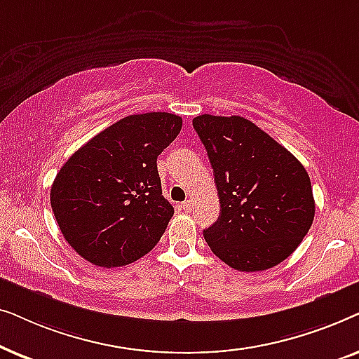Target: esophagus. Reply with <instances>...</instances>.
I'll list each match as a JSON object with an SVG mask.
<instances>
[{
	"instance_id": "obj_1",
	"label": "esophagus",
	"mask_w": 359,
	"mask_h": 359,
	"mask_svg": "<svg viewBox=\"0 0 359 359\" xmlns=\"http://www.w3.org/2000/svg\"><path fill=\"white\" fill-rule=\"evenodd\" d=\"M181 208H183L186 212H188V210H191V208H193V201L191 199H188V201H184L183 204H181Z\"/></svg>"
}]
</instances>
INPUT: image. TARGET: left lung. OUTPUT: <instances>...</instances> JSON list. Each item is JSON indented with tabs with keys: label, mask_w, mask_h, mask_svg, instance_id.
Here are the masks:
<instances>
[{
	"label": "left lung",
	"mask_w": 359,
	"mask_h": 359,
	"mask_svg": "<svg viewBox=\"0 0 359 359\" xmlns=\"http://www.w3.org/2000/svg\"><path fill=\"white\" fill-rule=\"evenodd\" d=\"M217 186L220 214L204 238L230 268L264 271L299 247L316 215L306 168L252 121L203 114L193 119Z\"/></svg>",
	"instance_id": "left-lung-1"
}]
</instances>
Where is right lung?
Here are the masks:
<instances>
[{
  "mask_svg": "<svg viewBox=\"0 0 359 359\" xmlns=\"http://www.w3.org/2000/svg\"><path fill=\"white\" fill-rule=\"evenodd\" d=\"M170 112L127 116L65 161L50 189L63 238L96 266L134 263L160 242L173 217L156 158L178 137Z\"/></svg>",
  "mask_w": 359,
  "mask_h": 359,
  "instance_id": "1",
  "label": "right lung"
}]
</instances>
